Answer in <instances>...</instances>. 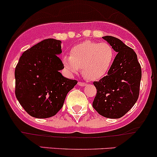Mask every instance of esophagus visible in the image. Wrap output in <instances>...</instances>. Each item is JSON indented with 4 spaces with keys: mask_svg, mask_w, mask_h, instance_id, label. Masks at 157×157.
<instances>
[{
    "mask_svg": "<svg viewBox=\"0 0 157 157\" xmlns=\"http://www.w3.org/2000/svg\"><path fill=\"white\" fill-rule=\"evenodd\" d=\"M78 85L81 87H84V86H85V85H86V84H85V82H78Z\"/></svg>",
    "mask_w": 157,
    "mask_h": 157,
    "instance_id": "esophagus-1",
    "label": "esophagus"
}]
</instances>
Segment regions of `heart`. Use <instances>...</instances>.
Segmentation results:
<instances>
[{"label": "heart", "instance_id": "1", "mask_svg": "<svg viewBox=\"0 0 157 157\" xmlns=\"http://www.w3.org/2000/svg\"><path fill=\"white\" fill-rule=\"evenodd\" d=\"M115 51L109 44L85 41L72 47L70 56L62 62L68 72L75 74L82 68V75L88 80H98L109 71L115 59Z\"/></svg>", "mask_w": 157, "mask_h": 157}]
</instances>
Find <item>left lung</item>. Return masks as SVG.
Returning a JSON list of instances; mask_svg holds the SVG:
<instances>
[{
    "instance_id": "1",
    "label": "left lung",
    "mask_w": 157,
    "mask_h": 157,
    "mask_svg": "<svg viewBox=\"0 0 157 157\" xmlns=\"http://www.w3.org/2000/svg\"><path fill=\"white\" fill-rule=\"evenodd\" d=\"M117 53L107 75L94 82L97 94L93 107L101 116L119 119L128 112L138 101L141 68L136 53L119 38L103 36Z\"/></svg>"
}]
</instances>
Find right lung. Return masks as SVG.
<instances>
[{
    "instance_id": "add662e5",
    "label": "right lung",
    "mask_w": 157,
    "mask_h": 157,
    "mask_svg": "<svg viewBox=\"0 0 157 157\" xmlns=\"http://www.w3.org/2000/svg\"><path fill=\"white\" fill-rule=\"evenodd\" d=\"M59 40L48 38L25 51L15 69L17 100L23 109L38 119H46L62 108L68 92L77 81L63 76Z\"/></svg>"
}]
</instances>
